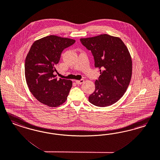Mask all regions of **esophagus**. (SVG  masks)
I'll list each match as a JSON object with an SVG mask.
<instances>
[{
    "mask_svg": "<svg viewBox=\"0 0 160 160\" xmlns=\"http://www.w3.org/2000/svg\"><path fill=\"white\" fill-rule=\"evenodd\" d=\"M76 83H77V84H81L84 83V80L81 79L80 80H76Z\"/></svg>",
    "mask_w": 160,
    "mask_h": 160,
    "instance_id": "esophagus-1",
    "label": "esophagus"
}]
</instances>
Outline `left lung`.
Instances as JSON below:
<instances>
[{
	"mask_svg": "<svg viewBox=\"0 0 160 160\" xmlns=\"http://www.w3.org/2000/svg\"><path fill=\"white\" fill-rule=\"evenodd\" d=\"M80 41L91 51L94 66L100 74L89 102L99 107L113 105L125 93L131 79L132 59L127 46L121 39L108 34L81 38Z\"/></svg>",
	"mask_w": 160,
	"mask_h": 160,
	"instance_id": "left-lung-1",
	"label": "left lung"
}]
</instances>
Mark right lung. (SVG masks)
I'll return each mask as SVG.
<instances>
[{"instance_id": "right-lung-1", "label": "right lung", "mask_w": 160, "mask_h": 160, "mask_svg": "<svg viewBox=\"0 0 160 160\" xmlns=\"http://www.w3.org/2000/svg\"><path fill=\"white\" fill-rule=\"evenodd\" d=\"M75 42L50 35L35 41L28 52L25 62L26 82L31 93L44 105L57 107L66 101L72 81L58 80L54 72L62 51Z\"/></svg>"}]
</instances>
